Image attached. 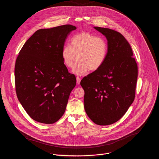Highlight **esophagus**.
<instances>
[{"label":"esophagus","mask_w":159,"mask_h":159,"mask_svg":"<svg viewBox=\"0 0 159 159\" xmlns=\"http://www.w3.org/2000/svg\"><path fill=\"white\" fill-rule=\"evenodd\" d=\"M80 81H81V78H80L79 76H77V77H76V82H77V83H78V84H80Z\"/></svg>","instance_id":"1"}]
</instances>
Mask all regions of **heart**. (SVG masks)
Listing matches in <instances>:
<instances>
[{"label":"heart","instance_id":"b5f03b06","mask_svg":"<svg viewBox=\"0 0 159 159\" xmlns=\"http://www.w3.org/2000/svg\"><path fill=\"white\" fill-rule=\"evenodd\" d=\"M108 54L106 40L100 37L88 32L75 35L71 39V45H66L62 51L64 64L71 68L78 59L73 69V72L78 76L85 75L90 69L96 71L103 65Z\"/></svg>","mask_w":159,"mask_h":159}]
</instances>
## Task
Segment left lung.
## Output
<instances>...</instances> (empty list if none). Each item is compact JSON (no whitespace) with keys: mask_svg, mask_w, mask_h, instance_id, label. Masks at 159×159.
Listing matches in <instances>:
<instances>
[{"mask_svg":"<svg viewBox=\"0 0 159 159\" xmlns=\"http://www.w3.org/2000/svg\"><path fill=\"white\" fill-rule=\"evenodd\" d=\"M108 41L106 60L98 70L84 77V109L100 125L113 124L128 110L135 97L138 66L132 48L119 32L94 27Z\"/></svg>","mask_w":159,"mask_h":159,"instance_id":"8db88e82","label":"left lung"}]
</instances>
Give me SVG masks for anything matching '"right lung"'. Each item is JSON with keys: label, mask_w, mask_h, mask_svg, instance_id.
Listing matches in <instances>:
<instances>
[{"label": "right lung", "mask_w": 159, "mask_h": 159, "mask_svg": "<svg viewBox=\"0 0 159 159\" xmlns=\"http://www.w3.org/2000/svg\"><path fill=\"white\" fill-rule=\"evenodd\" d=\"M75 29L70 24L39 29L19 52L15 67L16 95L35 121L53 124L65 113L76 81L64 63L62 51L68 35Z\"/></svg>", "instance_id": "1"}]
</instances>
